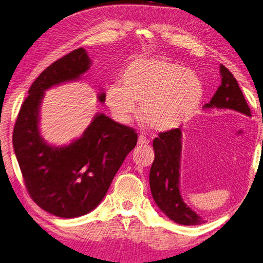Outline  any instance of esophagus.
<instances>
[{
  "label": "esophagus",
  "mask_w": 263,
  "mask_h": 263,
  "mask_svg": "<svg viewBox=\"0 0 263 263\" xmlns=\"http://www.w3.org/2000/svg\"><path fill=\"white\" fill-rule=\"evenodd\" d=\"M137 144L138 145H147L148 144V140L144 136V135H140L138 136V140H137Z\"/></svg>",
  "instance_id": "34e87169"
}]
</instances>
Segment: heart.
<instances>
[{
    "label": "heart",
    "mask_w": 263,
    "mask_h": 263,
    "mask_svg": "<svg viewBox=\"0 0 263 263\" xmlns=\"http://www.w3.org/2000/svg\"><path fill=\"white\" fill-rule=\"evenodd\" d=\"M120 83H112L105 103L119 122L128 123L141 104L140 116L151 129L174 130L195 115L204 100L201 79L166 58H137L128 64Z\"/></svg>",
    "instance_id": "b5f03b06"
}]
</instances>
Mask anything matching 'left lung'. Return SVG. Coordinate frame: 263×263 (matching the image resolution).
<instances>
[{"mask_svg":"<svg viewBox=\"0 0 263 263\" xmlns=\"http://www.w3.org/2000/svg\"><path fill=\"white\" fill-rule=\"evenodd\" d=\"M221 86L204 108H228L252 117L251 110L232 73L220 65ZM155 161L150 170V187L153 199L171 220L183 226L204 223L202 217L193 212L180 192V167L182 151L181 127L160 133L153 140Z\"/></svg>","mask_w":263,"mask_h":263,"instance_id":"8db88e82","label":"left lung"}]
</instances>
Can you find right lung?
Listing matches in <instances>:
<instances>
[{"label":"right lung","mask_w":263,"mask_h":263,"mask_svg":"<svg viewBox=\"0 0 263 263\" xmlns=\"http://www.w3.org/2000/svg\"><path fill=\"white\" fill-rule=\"evenodd\" d=\"M90 65L87 51L79 48L47 67L29 88L13 129L14 153L29 196L42 210L65 219L85 215L100 205L137 143L133 128L103 113L68 145H50L42 138L39 122L44 91L79 80ZM98 102H105V93L98 95Z\"/></svg>","instance_id":"obj_1"}]
</instances>
